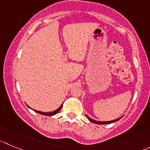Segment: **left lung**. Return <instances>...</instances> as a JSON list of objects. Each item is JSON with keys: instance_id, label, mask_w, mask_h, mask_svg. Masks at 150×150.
Instances as JSON below:
<instances>
[{"instance_id": "1", "label": "left lung", "mask_w": 150, "mask_h": 150, "mask_svg": "<svg viewBox=\"0 0 150 150\" xmlns=\"http://www.w3.org/2000/svg\"><path fill=\"white\" fill-rule=\"evenodd\" d=\"M87 116H88V115H87ZM121 118H122V117H121ZM121 118H119V119H115V120L110 121V122H98V121H95V120H93V119H91V118H90V117H88V119H89V120L91 121V122H93V123H94V124H98V125H106V124H111V123H113V122H116V121H119V119H121Z\"/></svg>"}]
</instances>
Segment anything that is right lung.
I'll return each instance as SVG.
<instances>
[{"mask_svg": "<svg viewBox=\"0 0 150 150\" xmlns=\"http://www.w3.org/2000/svg\"><path fill=\"white\" fill-rule=\"evenodd\" d=\"M62 105H61V106L59 107V108H58L57 110H55V111H53V112H40V111L35 110H35V112H38V113L42 114V115H48V116H51V115H55V114L57 113V112H59V111L61 109H62Z\"/></svg>", "mask_w": 150, "mask_h": 150, "instance_id": "1", "label": "right lung"}]
</instances>
